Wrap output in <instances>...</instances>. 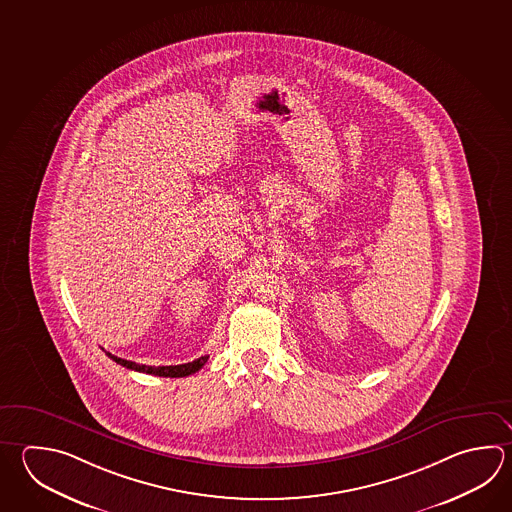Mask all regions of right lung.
<instances>
[{
  "label": "right lung",
  "mask_w": 512,
  "mask_h": 512,
  "mask_svg": "<svg viewBox=\"0 0 512 512\" xmlns=\"http://www.w3.org/2000/svg\"><path fill=\"white\" fill-rule=\"evenodd\" d=\"M108 357L112 358L114 362H117L119 366L126 367V369H132V371H139V373H146V375H155V377H170V378H181L188 377L197 373L201 367L206 364L208 357H199L193 362L188 364H179V366H143V364H135L132 360H125V358L116 357L112 353H107Z\"/></svg>",
  "instance_id": "right-lung-1"
}]
</instances>
